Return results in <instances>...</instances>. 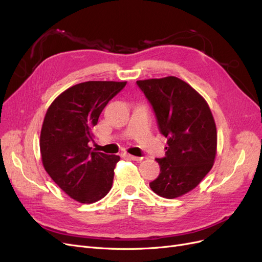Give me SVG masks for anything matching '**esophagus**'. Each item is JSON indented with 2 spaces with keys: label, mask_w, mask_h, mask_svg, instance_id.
Returning <instances> with one entry per match:
<instances>
[{
  "label": "esophagus",
  "mask_w": 262,
  "mask_h": 262,
  "mask_svg": "<svg viewBox=\"0 0 262 262\" xmlns=\"http://www.w3.org/2000/svg\"><path fill=\"white\" fill-rule=\"evenodd\" d=\"M126 157L130 158V160L132 161H141L142 158L143 157H139V156H134V155H131V154H126Z\"/></svg>",
  "instance_id": "34e87169"
}]
</instances>
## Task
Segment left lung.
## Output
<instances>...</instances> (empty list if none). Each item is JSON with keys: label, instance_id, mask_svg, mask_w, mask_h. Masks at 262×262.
Instances as JSON below:
<instances>
[{"label": "left lung", "instance_id": "left-lung-1", "mask_svg": "<svg viewBox=\"0 0 262 262\" xmlns=\"http://www.w3.org/2000/svg\"><path fill=\"white\" fill-rule=\"evenodd\" d=\"M152 106L160 132L167 138L165 157L156 158L161 173L149 182L167 199L180 196L200 184L216 154V126L207 101L180 78L137 81Z\"/></svg>", "mask_w": 262, "mask_h": 262}]
</instances>
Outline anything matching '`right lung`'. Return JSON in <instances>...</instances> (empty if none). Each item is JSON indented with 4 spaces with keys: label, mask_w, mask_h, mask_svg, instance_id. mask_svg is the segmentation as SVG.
I'll list each match as a JSON object with an SVG mask.
<instances>
[{
    "label": "right lung",
    "mask_w": 262,
    "mask_h": 262,
    "mask_svg": "<svg viewBox=\"0 0 262 262\" xmlns=\"http://www.w3.org/2000/svg\"><path fill=\"white\" fill-rule=\"evenodd\" d=\"M126 82L90 81L76 84L53 100L40 133L43 167L72 199L93 203L112 189L120 157L94 152V126L106 105Z\"/></svg>",
    "instance_id": "1"
}]
</instances>
